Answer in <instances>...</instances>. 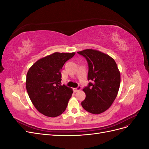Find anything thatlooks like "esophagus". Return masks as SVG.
Masks as SVG:
<instances>
[{
	"label": "esophagus",
	"instance_id": "1",
	"mask_svg": "<svg viewBox=\"0 0 149 149\" xmlns=\"http://www.w3.org/2000/svg\"><path fill=\"white\" fill-rule=\"evenodd\" d=\"M81 89V86H79L78 87V88H75L74 90V91L75 92H78V91H80V90Z\"/></svg>",
	"mask_w": 149,
	"mask_h": 149
}]
</instances>
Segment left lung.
<instances>
[{
	"mask_svg": "<svg viewBox=\"0 0 149 149\" xmlns=\"http://www.w3.org/2000/svg\"><path fill=\"white\" fill-rule=\"evenodd\" d=\"M88 63V86L83 90L86 94L81 102L84 109L94 114L107 110L118 95L120 74L114 60L107 54L93 49L78 52Z\"/></svg>",
	"mask_w": 149,
	"mask_h": 149,
	"instance_id": "obj_1",
	"label": "left lung"
}]
</instances>
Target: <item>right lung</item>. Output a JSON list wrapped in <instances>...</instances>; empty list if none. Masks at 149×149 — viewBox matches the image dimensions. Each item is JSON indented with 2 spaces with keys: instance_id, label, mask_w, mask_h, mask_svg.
<instances>
[{
  "instance_id": "obj_1",
  "label": "right lung",
  "mask_w": 149,
  "mask_h": 149,
  "mask_svg": "<svg viewBox=\"0 0 149 149\" xmlns=\"http://www.w3.org/2000/svg\"><path fill=\"white\" fill-rule=\"evenodd\" d=\"M74 55V52H55L38 60L29 68L26 91L33 106L42 114L55 118L66 109L73 90L61 85V71Z\"/></svg>"
}]
</instances>
